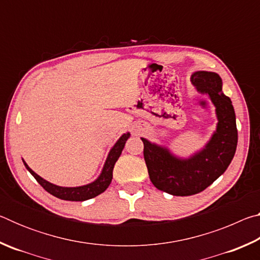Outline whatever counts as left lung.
<instances>
[{
	"mask_svg": "<svg viewBox=\"0 0 260 260\" xmlns=\"http://www.w3.org/2000/svg\"><path fill=\"white\" fill-rule=\"evenodd\" d=\"M190 80L197 90L210 96L218 118L217 131L204 149L183 159L141 138L152 184L173 196L195 195L212 184L230 166L237 146L235 111L231 99L222 93L221 78L214 72L197 71Z\"/></svg>",
	"mask_w": 260,
	"mask_h": 260,
	"instance_id": "obj_1",
	"label": "left lung"
}]
</instances>
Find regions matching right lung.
Segmentation results:
<instances>
[{"label": "right lung", "instance_id": "1", "mask_svg": "<svg viewBox=\"0 0 260 260\" xmlns=\"http://www.w3.org/2000/svg\"><path fill=\"white\" fill-rule=\"evenodd\" d=\"M129 133H126L120 136V139L117 141L116 144H114L113 148L110 150L107 160H105L104 167L102 170V173L100 174V177L95 180L94 182L89 184H86V186L81 187H59L56 186V184H52L48 182L47 180L42 179L40 175L32 171L28 167V165L24 161V165L26 169L28 170V172L33 175L35 180L41 184L42 188L47 190L52 196L57 197V199L64 200V201H74V202H82L93 199L96 197L100 193H102L105 189L109 187V184L111 183L112 180V171L114 164L118 160V158L121 155L122 149L125 147V143L127 139L129 138Z\"/></svg>", "mask_w": 260, "mask_h": 260}]
</instances>
